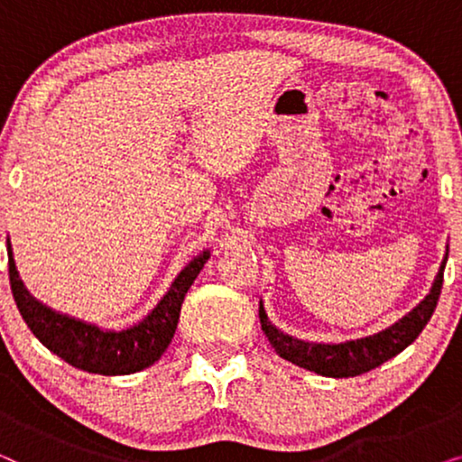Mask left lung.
<instances>
[{
    "instance_id": "8db88e82",
    "label": "left lung",
    "mask_w": 462,
    "mask_h": 462,
    "mask_svg": "<svg viewBox=\"0 0 462 462\" xmlns=\"http://www.w3.org/2000/svg\"><path fill=\"white\" fill-rule=\"evenodd\" d=\"M448 261V248L446 256L439 264L438 275L431 283V290L422 299L419 305L410 309L406 315L393 324L383 328L374 334H365L359 338H346L340 343H315V340H302L296 338L292 334L283 332L277 328L273 321L267 318L264 311L263 299L258 305V318H261V328L267 334L271 346L275 353L288 362H292L299 368H305L315 374L330 376V378H349L364 374L372 368L387 362V359L395 357L402 353L408 345H412L416 337L431 319V315L438 307L441 283H444V269Z\"/></svg>"
}]
</instances>
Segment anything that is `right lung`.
Segmentation results:
<instances>
[{
  "instance_id": "add662e5",
  "label": "right lung",
  "mask_w": 462,
  "mask_h": 462,
  "mask_svg": "<svg viewBox=\"0 0 462 462\" xmlns=\"http://www.w3.org/2000/svg\"><path fill=\"white\" fill-rule=\"evenodd\" d=\"M208 258H210V250H201L198 256H193L170 283L168 292L143 319L122 330H106V328L71 318L37 300L24 288L14 254H12V245L8 244L10 288L24 324L54 356L65 359L73 368L103 376L134 374L153 365L163 356L179 326L182 300Z\"/></svg>"
}]
</instances>
